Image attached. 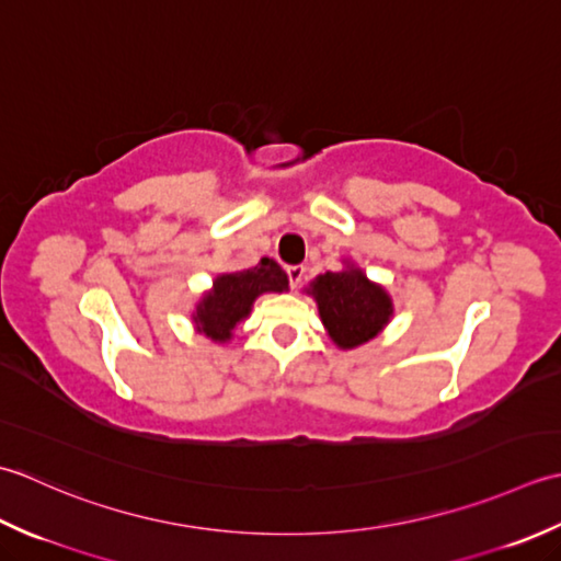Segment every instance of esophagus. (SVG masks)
<instances>
[{"label": "esophagus", "instance_id": "esophagus-1", "mask_svg": "<svg viewBox=\"0 0 561 561\" xmlns=\"http://www.w3.org/2000/svg\"><path fill=\"white\" fill-rule=\"evenodd\" d=\"M305 266H288V278H290V288H300L302 280H305Z\"/></svg>", "mask_w": 561, "mask_h": 561}]
</instances>
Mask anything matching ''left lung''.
<instances>
[{
	"instance_id": "obj_1",
	"label": "left lung",
	"mask_w": 561,
	"mask_h": 561,
	"mask_svg": "<svg viewBox=\"0 0 561 561\" xmlns=\"http://www.w3.org/2000/svg\"><path fill=\"white\" fill-rule=\"evenodd\" d=\"M319 317L329 339L339 348H356L375 339L394 312L392 297L373 283L360 268L348 264L344 271H327L310 283Z\"/></svg>"
}]
</instances>
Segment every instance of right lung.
I'll list each match as a JSON object with an SVG mask.
<instances>
[{
    "label": "right lung",
    "instance_id": "obj_1",
    "mask_svg": "<svg viewBox=\"0 0 561 561\" xmlns=\"http://www.w3.org/2000/svg\"><path fill=\"white\" fill-rule=\"evenodd\" d=\"M288 290V273L273 259H261L254 268L222 273L201 297L193 312L196 329L217 344L232 339L234 327L249 317L251 305L264 293Z\"/></svg>",
    "mask_w": 561,
    "mask_h": 561
}]
</instances>
